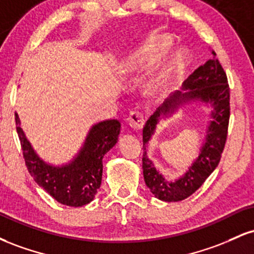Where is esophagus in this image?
<instances>
[{"mask_svg":"<svg viewBox=\"0 0 254 254\" xmlns=\"http://www.w3.org/2000/svg\"><path fill=\"white\" fill-rule=\"evenodd\" d=\"M127 123L133 130L139 131L141 129H143L144 127V117L143 115L138 112H132L130 113L129 118H127Z\"/></svg>","mask_w":254,"mask_h":254,"instance_id":"1","label":"esophagus"}]
</instances>
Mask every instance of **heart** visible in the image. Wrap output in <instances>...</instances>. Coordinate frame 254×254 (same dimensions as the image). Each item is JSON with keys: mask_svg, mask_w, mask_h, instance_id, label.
Segmentation results:
<instances>
[{"mask_svg": "<svg viewBox=\"0 0 254 254\" xmlns=\"http://www.w3.org/2000/svg\"><path fill=\"white\" fill-rule=\"evenodd\" d=\"M173 46V40L164 33H154L144 40L139 46L135 56L125 62L122 66L123 72H135L155 65L170 52ZM186 63V55L184 51L174 52L162 64L159 71L145 84V93L151 98L162 97L170 88L173 78L179 74Z\"/></svg>", "mask_w": 254, "mask_h": 254, "instance_id": "heart-1", "label": "heart"}]
</instances>
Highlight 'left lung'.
<instances>
[{"mask_svg": "<svg viewBox=\"0 0 254 254\" xmlns=\"http://www.w3.org/2000/svg\"><path fill=\"white\" fill-rule=\"evenodd\" d=\"M183 89L184 92L179 90L174 93L171 99H167L162 106L150 116L143 127L142 167L145 185L154 196L165 202H179L185 199L203 185L206 178L217 167L228 135L230 89L226 72L214 51L211 60L198 66L184 81ZM189 100H200L210 103L214 107L212 111L213 121L207 130L206 142L196 161L182 178L173 183L167 182L147 159L146 143L155 132L159 119L171 114L180 104Z\"/></svg>", "mask_w": 254, "mask_h": 254, "instance_id": "1", "label": "left lung"}]
</instances>
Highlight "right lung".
<instances>
[{
  "label": "right lung",
  "instance_id": "add662e5",
  "mask_svg": "<svg viewBox=\"0 0 254 254\" xmlns=\"http://www.w3.org/2000/svg\"><path fill=\"white\" fill-rule=\"evenodd\" d=\"M15 124L26 167L38 185L64 205L82 206L94 199L103 178V157L118 141V121L111 119L93 125L76 157L61 167L45 164L37 155L20 127L17 113Z\"/></svg>",
  "mask_w": 254,
  "mask_h": 254
}]
</instances>
